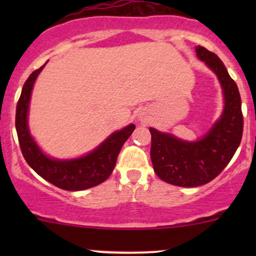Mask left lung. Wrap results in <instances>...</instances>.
Returning a JSON list of instances; mask_svg holds the SVG:
<instances>
[{"label": "left lung", "mask_w": 256, "mask_h": 256, "mask_svg": "<svg viewBox=\"0 0 256 256\" xmlns=\"http://www.w3.org/2000/svg\"><path fill=\"white\" fill-rule=\"evenodd\" d=\"M197 56L216 74L224 94V110L213 128L196 142L180 140L171 134L150 128L151 160L154 174L180 187H197L214 180L230 162L242 136V99L218 56L204 47L196 48Z\"/></svg>", "instance_id": "obj_1"}]
</instances>
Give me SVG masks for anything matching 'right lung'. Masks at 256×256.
<instances>
[{"instance_id":"1","label":"right lung","mask_w":256,"mask_h":256,"mask_svg":"<svg viewBox=\"0 0 256 256\" xmlns=\"http://www.w3.org/2000/svg\"><path fill=\"white\" fill-rule=\"evenodd\" d=\"M44 66L33 72L26 80L17 102L16 130L23 157L40 177L62 190H82L100 184L112 174L118 152L135 130V125L131 124L116 131L94 151L79 158L54 160L46 156L30 136L27 124L33 84Z\"/></svg>"}]
</instances>
